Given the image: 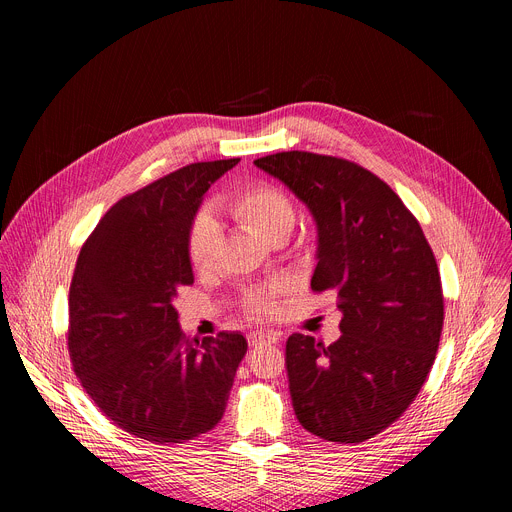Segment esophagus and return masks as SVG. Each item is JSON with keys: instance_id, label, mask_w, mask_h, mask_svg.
I'll return each mask as SVG.
<instances>
[{"instance_id": "34e87169", "label": "esophagus", "mask_w": 512, "mask_h": 512, "mask_svg": "<svg viewBox=\"0 0 512 512\" xmlns=\"http://www.w3.org/2000/svg\"><path fill=\"white\" fill-rule=\"evenodd\" d=\"M248 340H250L252 346H266V344H277V342H279V336L274 334V332L256 330V332H250Z\"/></svg>"}]
</instances>
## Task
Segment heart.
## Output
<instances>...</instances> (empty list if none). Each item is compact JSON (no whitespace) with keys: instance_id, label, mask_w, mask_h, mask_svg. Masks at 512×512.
Instances as JSON below:
<instances>
[{"instance_id":"1","label":"heart","mask_w":512,"mask_h":512,"mask_svg":"<svg viewBox=\"0 0 512 512\" xmlns=\"http://www.w3.org/2000/svg\"><path fill=\"white\" fill-rule=\"evenodd\" d=\"M225 211L260 235L266 242L289 238L295 227L297 211L291 196L268 182L246 184L227 196ZM221 242L217 221L209 213L196 215L188 233V256L196 270H207L215 264ZM293 291L287 279L274 281L266 289H256L246 297V309L252 316H272L279 309V297Z\"/></svg>"}]
</instances>
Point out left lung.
I'll return each mask as SVG.
<instances>
[{
	"label": "left lung",
	"mask_w": 512,
	"mask_h": 512,
	"mask_svg": "<svg viewBox=\"0 0 512 512\" xmlns=\"http://www.w3.org/2000/svg\"><path fill=\"white\" fill-rule=\"evenodd\" d=\"M254 164L309 209L311 289L330 291L342 311L330 346L299 332L287 340L297 420L324 441L363 443L406 412L435 363L445 313L435 254L400 196L357 164L309 151Z\"/></svg>",
	"instance_id": "8db88e82"
}]
</instances>
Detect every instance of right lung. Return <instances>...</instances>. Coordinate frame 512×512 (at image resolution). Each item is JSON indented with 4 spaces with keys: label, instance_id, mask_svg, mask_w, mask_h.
<instances>
[{
    "label": "right lung",
    "instance_id": "1",
    "mask_svg": "<svg viewBox=\"0 0 512 512\" xmlns=\"http://www.w3.org/2000/svg\"><path fill=\"white\" fill-rule=\"evenodd\" d=\"M240 157L184 166L100 219L69 287V355L116 426L155 445L186 443L221 420L248 342L184 336L174 299L192 285L188 233L205 192Z\"/></svg>",
    "mask_w": 512,
    "mask_h": 512
}]
</instances>
